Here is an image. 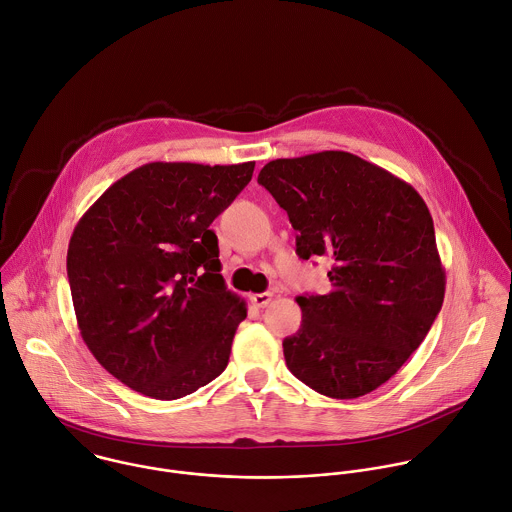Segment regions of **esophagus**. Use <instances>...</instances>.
Here are the masks:
<instances>
[{
  "instance_id": "34e87169",
  "label": "esophagus",
  "mask_w": 512,
  "mask_h": 512,
  "mask_svg": "<svg viewBox=\"0 0 512 512\" xmlns=\"http://www.w3.org/2000/svg\"><path fill=\"white\" fill-rule=\"evenodd\" d=\"M272 298H274L272 292H260V294H252V296H250L252 304L258 306V308H266V306L272 302Z\"/></svg>"
}]
</instances>
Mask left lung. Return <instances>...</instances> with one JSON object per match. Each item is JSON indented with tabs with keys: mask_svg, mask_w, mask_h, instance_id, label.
I'll return each mask as SVG.
<instances>
[{
	"mask_svg": "<svg viewBox=\"0 0 512 512\" xmlns=\"http://www.w3.org/2000/svg\"><path fill=\"white\" fill-rule=\"evenodd\" d=\"M262 184L286 210L296 254L332 256L328 294L298 296L300 330L284 338L288 370L330 398L390 380L442 308L446 276L420 194L348 152L268 162Z\"/></svg>",
	"mask_w": 512,
	"mask_h": 512,
	"instance_id": "obj_1",
	"label": "left lung"
}]
</instances>
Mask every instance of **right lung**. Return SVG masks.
<instances>
[{
  "mask_svg": "<svg viewBox=\"0 0 512 512\" xmlns=\"http://www.w3.org/2000/svg\"><path fill=\"white\" fill-rule=\"evenodd\" d=\"M254 162L144 164L80 218L68 278L80 334L120 382L176 400L224 372L246 302L226 288L210 224Z\"/></svg>",
  "mask_w": 512,
  "mask_h": 512,
  "instance_id": "obj_1",
  "label": "right lung"
}]
</instances>
